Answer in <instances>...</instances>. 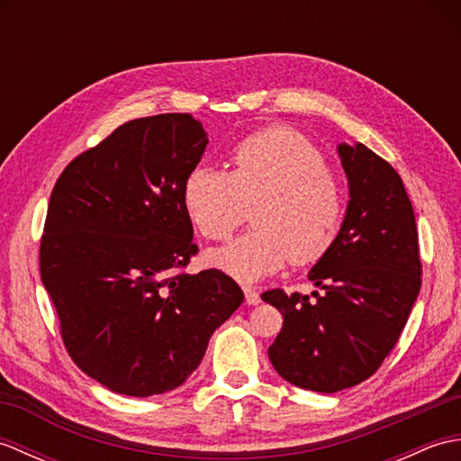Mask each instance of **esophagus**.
<instances>
[{
    "label": "esophagus",
    "mask_w": 461,
    "mask_h": 461,
    "mask_svg": "<svg viewBox=\"0 0 461 461\" xmlns=\"http://www.w3.org/2000/svg\"><path fill=\"white\" fill-rule=\"evenodd\" d=\"M243 293H246V303H248V305H258V303L261 301L259 291L256 287L246 285V287H243Z\"/></svg>",
    "instance_id": "obj_1"
}]
</instances>
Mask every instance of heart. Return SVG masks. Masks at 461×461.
Masks as SVG:
<instances>
[{
    "instance_id": "b5f03b06",
    "label": "heart",
    "mask_w": 461,
    "mask_h": 461,
    "mask_svg": "<svg viewBox=\"0 0 461 461\" xmlns=\"http://www.w3.org/2000/svg\"><path fill=\"white\" fill-rule=\"evenodd\" d=\"M231 170L198 164L185 176L184 210L205 240L228 241L248 220L253 228L210 263L243 283L259 281L287 261L315 266L335 246L345 194L322 154L289 126H269L231 150Z\"/></svg>"
}]
</instances>
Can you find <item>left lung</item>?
<instances>
[{"label":"left lung","mask_w":461,"mask_h":461,"mask_svg":"<svg viewBox=\"0 0 461 461\" xmlns=\"http://www.w3.org/2000/svg\"><path fill=\"white\" fill-rule=\"evenodd\" d=\"M350 202L335 246L311 269L322 291L269 289L283 315L271 365L291 384L339 393L380 368L422 285L416 218L400 174L365 144H340Z\"/></svg>","instance_id":"1"}]
</instances>
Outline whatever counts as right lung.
<instances>
[{
    "label": "right lung",
    "instance_id": "right-lung-1",
    "mask_svg": "<svg viewBox=\"0 0 461 461\" xmlns=\"http://www.w3.org/2000/svg\"><path fill=\"white\" fill-rule=\"evenodd\" d=\"M205 144L188 113L146 116L81 152L55 182L41 281L68 357L113 393L180 386L243 303L223 271L185 273L198 246L182 188Z\"/></svg>",
    "mask_w": 461,
    "mask_h": 461
}]
</instances>
